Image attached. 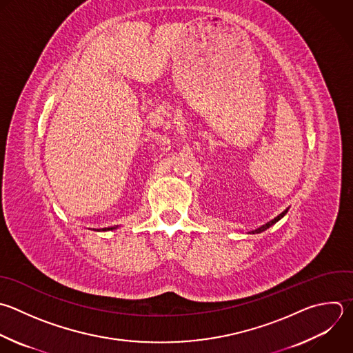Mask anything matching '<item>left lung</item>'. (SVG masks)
Returning <instances> with one entry per match:
<instances>
[{"instance_id":"1","label":"left lung","mask_w":353,"mask_h":353,"mask_svg":"<svg viewBox=\"0 0 353 353\" xmlns=\"http://www.w3.org/2000/svg\"><path fill=\"white\" fill-rule=\"evenodd\" d=\"M287 211H288V208H285L281 214H279L276 218H273L272 221H269V222H266L265 225H262V226H259V228H256L255 230H250V232H247L248 234H255V233H262L263 230H266V229H269L272 225H274L277 221H280L285 214H287Z\"/></svg>"}]
</instances>
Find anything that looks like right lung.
I'll use <instances>...</instances> for the list:
<instances>
[{
    "mask_svg": "<svg viewBox=\"0 0 353 353\" xmlns=\"http://www.w3.org/2000/svg\"><path fill=\"white\" fill-rule=\"evenodd\" d=\"M117 228L119 226H110V228H102V229H95V230H98V232H108V230H114Z\"/></svg>",
    "mask_w": 353,
    "mask_h": 353,
    "instance_id": "add662e5",
    "label": "right lung"
}]
</instances>
